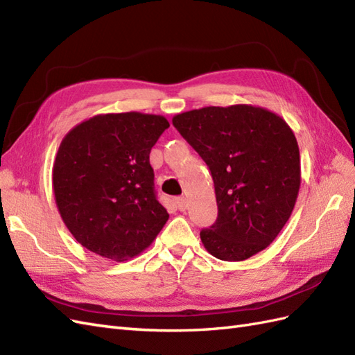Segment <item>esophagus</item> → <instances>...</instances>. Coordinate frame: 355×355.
I'll return each mask as SVG.
<instances>
[{
	"instance_id": "esophagus-1",
	"label": "esophagus",
	"mask_w": 355,
	"mask_h": 355,
	"mask_svg": "<svg viewBox=\"0 0 355 355\" xmlns=\"http://www.w3.org/2000/svg\"><path fill=\"white\" fill-rule=\"evenodd\" d=\"M176 205L179 207V210H185L187 209V200L184 197H178L176 198Z\"/></svg>"
}]
</instances>
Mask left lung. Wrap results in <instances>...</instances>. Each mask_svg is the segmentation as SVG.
Listing matches in <instances>:
<instances>
[{
	"label": "left lung",
	"instance_id": "8db88e82",
	"mask_svg": "<svg viewBox=\"0 0 355 355\" xmlns=\"http://www.w3.org/2000/svg\"><path fill=\"white\" fill-rule=\"evenodd\" d=\"M173 125L212 173L218 218L200 232L206 251L224 261L263 251L300 189V152L288 123L267 109L233 104L179 113Z\"/></svg>",
	"mask_w": 355,
	"mask_h": 355
}]
</instances>
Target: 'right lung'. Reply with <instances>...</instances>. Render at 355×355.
I'll list each match as a JSON object with an SVG mask.
<instances>
[{
    "label": "right lung",
    "instance_id": "right-lung-1",
    "mask_svg": "<svg viewBox=\"0 0 355 355\" xmlns=\"http://www.w3.org/2000/svg\"><path fill=\"white\" fill-rule=\"evenodd\" d=\"M168 127L161 114L106 113L62 139L52 171L56 207L91 252L125 261L145 251L167 223L149 154Z\"/></svg>",
    "mask_w": 355,
    "mask_h": 355
}]
</instances>
